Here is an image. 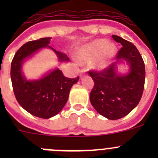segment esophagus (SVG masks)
<instances>
[{
  "instance_id": "esophagus-1",
  "label": "esophagus",
  "mask_w": 158,
  "mask_h": 158,
  "mask_svg": "<svg viewBox=\"0 0 158 158\" xmlns=\"http://www.w3.org/2000/svg\"><path fill=\"white\" fill-rule=\"evenodd\" d=\"M85 72H86V69H81V71H80V76H82V75H83L84 73H85Z\"/></svg>"
}]
</instances>
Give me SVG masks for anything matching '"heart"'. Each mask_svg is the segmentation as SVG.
<instances>
[{
  "label": "heart",
  "mask_w": 158,
  "mask_h": 158,
  "mask_svg": "<svg viewBox=\"0 0 158 158\" xmlns=\"http://www.w3.org/2000/svg\"><path fill=\"white\" fill-rule=\"evenodd\" d=\"M114 51H115V47L114 45L109 44V42L106 40H98L81 49L80 56L82 60L89 61L98 58L104 53L105 59H107L113 56ZM105 63L106 61L103 60L98 63V66H103Z\"/></svg>",
  "instance_id": "1"
}]
</instances>
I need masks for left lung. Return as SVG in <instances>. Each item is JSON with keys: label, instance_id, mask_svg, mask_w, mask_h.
<instances>
[{"label": "left lung", "instance_id": "obj_1", "mask_svg": "<svg viewBox=\"0 0 158 158\" xmlns=\"http://www.w3.org/2000/svg\"><path fill=\"white\" fill-rule=\"evenodd\" d=\"M122 47L116 54L117 60H126L130 65V73L126 76L116 73V63L104 69L89 70L94 81V87L89 98L94 109L110 120H117L129 114L139 103L145 81L144 60L137 47L129 41L112 35Z\"/></svg>", "mask_w": 158, "mask_h": 158}]
</instances>
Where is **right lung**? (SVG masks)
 Masks as SVG:
<instances>
[{
  "label": "right lung",
  "instance_id": "1",
  "mask_svg": "<svg viewBox=\"0 0 158 158\" xmlns=\"http://www.w3.org/2000/svg\"><path fill=\"white\" fill-rule=\"evenodd\" d=\"M51 37L40 38L23 44L14 55L11 62L10 77L16 99L27 111L41 118H49L58 114L69 98L72 86L79 76L70 79L60 69L51 72L40 80H26L21 73L23 60L40 49L49 47ZM60 61L69 60L66 55L52 49Z\"/></svg>",
  "mask_w": 158,
  "mask_h": 158
}]
</instances>
